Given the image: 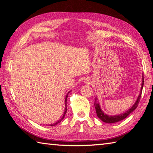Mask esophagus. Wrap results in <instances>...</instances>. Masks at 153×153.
<instances>
[{"label":"esophagus","mask_w":153,"mask_h":153,"mask_svg":"<svg viewBox=\"0 0 153 153\" xmlns=\"http://www.w3.org/2000/svg\"><path fill=\"white\" fill-rule=\"evenodd\" d=\"M85 82H86V83H87V84H88V83H89L90 82L88 81V80H86V81H85Z\"/></svg>","instance_id":"34e87169"}]
</instances>
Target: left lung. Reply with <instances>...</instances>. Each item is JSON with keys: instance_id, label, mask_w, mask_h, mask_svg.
<instances>
[{"instance_id": "1", "label": "left lung", "mask_w": 153, "mask_h": 153, "mask_svg": "<svg viewBox=\"0 0 153 153\" xmlns=\"http://www.w3.org/2000/svg\"><path fill=\"white\" fill-rule=\"evenodd\" d=\"M143 85H144V77H142V87H141V92L140 94L139 97L137 99L136 102H135L131 108H129L128 111H127L126 113H124L123 114H121V115H114V116H109L105 114L102 112V110L100 109L99 103H97L95 101L94 102V107L96 108V113H97V115L98 116V117L103 122L107 123H116L118 122V121H120L121 120H124V119L126 118L131 113H132L133 111L136 109L138 107V105L140 102V97H141V94H142V88H143Z\"/></svg>"}]
</instances>
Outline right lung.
<instances>
[{
  "instance_id": "1",
  "label": "right lung",
  "mask_w": 153,
  "mask_h": 153,
  "mask_svg": "<svg viewBox=\"0 0 153 153\" xmlns=\"http://www.w3.org/2000/svg\"><path fill=\"white\" fill-rule=\"evenodd\" d=\"M67 96H68V94H67V96H66V97H65V112H64V114H63V117L61 118V120H63V119L65 117V114H66V113H67V105H66V102H67ZM59 122H60V121H57V122H56V123H53V124H51V126H55V125H56V124H58Z\"/></svg>"
}]
</instances>
